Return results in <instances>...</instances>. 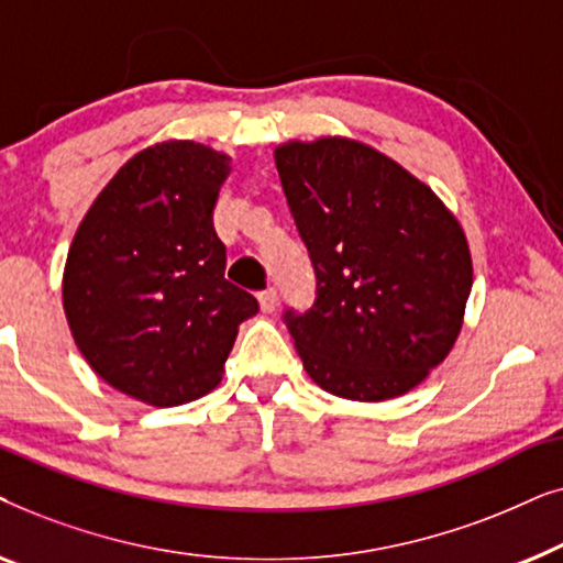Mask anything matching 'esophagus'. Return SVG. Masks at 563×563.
Listing matches in <instances>:
<instances>
[{
	"label": "esophagus",
	"mask_w": 563,
	"mask_h": 563,
	"mask_svg": "<svg viewBox=\"0 0 563 563\" xmlns=\"http://www.w3.org/2000/svg\"><path fill=\"white\" fill-rule=\"evenodd\" d=\"M258 305L264 312H274L276 305H279V295H276V289L258 291Z\"/></svg>",
	"instance_id": "esophagus-1"
}]
</instances>
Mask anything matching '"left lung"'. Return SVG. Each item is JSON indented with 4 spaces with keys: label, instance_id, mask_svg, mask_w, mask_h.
<instances>
[{
    "label": "left lung",
    "instance_id": "8db88e82",
    "mask_svg": "<svg viewBox=\"0 0 563 563\" xmlns=\"http://www.w3.org/2000/svg\"><path fill=\"white\" fill-rule=\"evenodd\" d=\"M274 158L318 274L312 310L284 314L305 372L353 402L407 395L464 328V228L426 181L353 137L289 141Z\"/></svg>",
    "mask_w": 563,
    "mask_h": 563
}]
</instances>
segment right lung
I'll use <instances>...</instances> for the list:
<instances>
[{
	"instance_id": "add662e5",
	"label": "right lung",
	"mask_w": 563,
	"mask_h": 563,
	"mask_svg": "<svg viewBox=\"0 0 563 563\" xmlns=\"http://www.w3.org/2000/svg\"><path fill=\"white\" fill-rule=\"evenodd\" d=\"M230 156L195 141L137 151L76 228L64 312L99 379L151 407L210 395L256 297L225 279L212 228Z\"/></svg>"
}]
</instances>
